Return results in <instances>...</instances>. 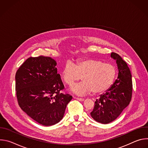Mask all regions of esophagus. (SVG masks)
Here are the masks:
<instances>
[{
    "label": "esophagus",
    "mask_w": 148,
    "mask_h": 148,
    "mask_svg": "<svg viewBox=\"0 0 148 148\" xmlns=\"http://www.w3.org/2000/svg\"><path fill=\"white\" fill-rule=\"evenodd\" d=\"M74 98H75L76 99L78 100V101H83L84 100V98H79V97H74Z\"/></svg>",
    "instance_id": "esophagus-1"
}]
</instances>
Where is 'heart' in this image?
<instances>
[{
    "label": "heart",
    "mask_w": 148,
    "mask_h": 148,
    "mask_svg": "<svg viewBox=\"0 0 148 148\" xmlns=\"http://www.w3.org/2000/svg\"><path fill=\"white\" fill-rule=\"evenodd\" d=\"M81 75L83 81L73 87L71 91L78 95L92 91L99 94L111 88L116 75V69L111 63L90 58L78 61L75 64L69 61L61 73L63 81L69 86L80 79Z\"/></svg>",
    "instance_id": "1"
}]
</instances>
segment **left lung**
<instances>
[{
	"mask_svg": "<svg viewBox=\"0 0 148 148\" xmlns=\"http://www.w3.org/2000/svg\"><path fill=\"white\" fill-rule=\"evenodd\" d=\"M111 57L116 60L118 77L111 87L96 99L90 113L92 118L101 123H109L121 114L130 104L132 94L131 71L126 62L118 54L112 52Z\"/></svg>",
	"mask_w": 148,
	"mask_h": 148,
	"instance_id": "1",
	"label": "left lung"
}]
</instances>
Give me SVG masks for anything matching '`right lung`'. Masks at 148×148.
<instances>
[{
	"label": "right lung",
	"mask_w": 148,
	"mask_h": 148,
	"mask_svg": "<svg viewBox=\"0 0 148 148\" xmlns=\"http://www.w3.org/2000/svg\"><path fill=\"white\" fill-rule=\"evenodd\" d=\"M56 61L50 57L28 58L16 71V92L18 105L41 125L60 122L73 97L60 93L64 89Z\"/></svg>",
	"instance_id": "add662e5"
}]
</instances>
